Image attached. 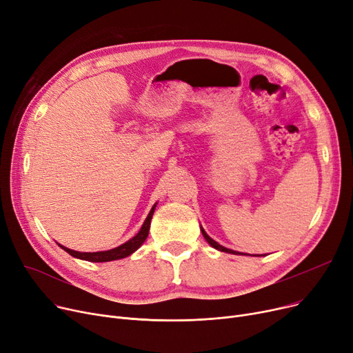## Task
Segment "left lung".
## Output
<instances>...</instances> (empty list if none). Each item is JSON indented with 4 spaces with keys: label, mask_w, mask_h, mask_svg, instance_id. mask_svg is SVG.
Masks as SVG:
<instances>
[{
    "label": "left lung",
    "mask_w": 353,
    "mask_h": 353,
    "mask_svg": "<svg viewBox=\"0 0 353 353\" xmlns=\"http://www.w3.org/2000/svg\"><path fill=\"white\" fill-rule=\"evenodd\" d=\"M201 232H203V236H204V239L208 241V244L211 245V247H214L215 250H220V251H224V253H230V254H241V253H239V251H234V250H230V248H225V247H223V245H220L218 244L216 241H214L208 234L204 231V228L201 227Z\"/></svg>",
    "instance_id": "obj_1"
}]
</instances>
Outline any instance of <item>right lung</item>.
Segmentation results:
<instances>
[{
  "label": "right lung",
  "instance_id": "obj_1",
  "mask_svg": "<svg viewBox=\"0 0 353 353\" xmlns=\"http://www.w3.org/2000/svg\"><path fill=\"white\" fill-rule=\"evenodd\" d=\"M157 204L152 207V210L149 211L146 220L143 223V225L141 227L139 232L137 234L135 237H132L129 241H126L125 244L119 245V247H114L112 250L108 251H96V253H81V251H74L67 248L61 244H59L64 251H67L70 256L80 259V260H86V261H92V263H105V261H113V260H119V259H125L128 256H130L132 253H135V251L143 244V241L146 240L148 234H149V227H150V220H152V215L155 211Z\"/></svg>",
  "mask_w": 353,
  "mask_h": 353
}]
</instances>
